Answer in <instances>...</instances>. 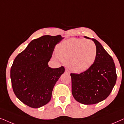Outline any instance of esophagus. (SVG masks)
I'll return each mask as SVG.
<instances>
[{
    "instance_id": "1",
    "label": "esophagus",
    "mask_w": 124,
    "mask_h": 124,
    "mask_svg": "<svg viewBox=\"0 0 124 124\" xmlns=\"http://www.w3.org/2000/svg\"><path fill=\"white\" fill-rule=\"evenodd\" d=\"M65 72L67 73H68V74H70V72H69V70H68V69H65Z\"/></svg>"
}]
</instances>
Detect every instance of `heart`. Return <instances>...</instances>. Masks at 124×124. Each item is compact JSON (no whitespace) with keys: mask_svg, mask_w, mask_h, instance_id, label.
Here are the masks:
<instances>
[{"mask_svg":"<svg viewBox=\"0 0 124 124\" xmlns=\"http://www.w3.org/2000/svg\"><path fill=\"white\" fill-rule=\"evenodd\" d=\"M59 59L67 64L73 72L82 73L92 67L97 57V47L92 40L71 38L56 48Z\"/></svg>","mask_w":124,"mask_h":124,"instance_id":"1","label":"heart"}]
</instances>
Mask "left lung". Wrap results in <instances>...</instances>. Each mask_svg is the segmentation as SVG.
<instances>
[{"instance_id":"left-lung-1","label":"left lung","mask_w":124,"mask_h":124,"mask_svg":"<svg viewBox=\"0 0 124 124\" xmlns=\"http://www.w3.org/2000/svg\"><path fill=\"white\" fill-rule=\"evenodd\" d=\"M91 40L98 50L95 63L90 68L80 74H70L73 96L79 103L86 105L96 104L106 99L111 93L117 79L112 57L97 40L94 38Z\"/></svg>"}]
</instances>
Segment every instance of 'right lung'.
<instances>
[{"mask_svg": "<svg viewBox=\"0 0 124 124\" xmlns=\"http://www.w3.org/2000/svg\"><path fill=\"white\" fill-rule=\"evenodd\" d=\"M62 35H43L30 42L15 58L11 69L13 92L17 98L30 107L38 108L51 99L56 83L65 69L51 68L48 62Z\"/></svg>", "mask_w": 124, "mask_h": 124, "instance_id": "add662e5", "label": "right lung"}]
</instances>
